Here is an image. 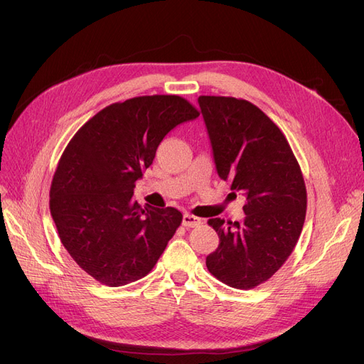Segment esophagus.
I'll return each mask as SVG.
<instances>
[{
  "instance_id": "esophagus-1",
  "label": "esophagus",
  "mask_w": 364,
  "mask_h": 364,
  "mask_svg": "<svg viewBox=\"0 0 364 364\" xmlns=\"http://www.w3.org/2000/svg\"><path fill=\"white\" fill-rule=\"evenodd\" d=\"M202 223V220L199 217H196L193 214H183V218H182V225L186 226V228H196L199 226Z\"/></svg>"
}]
</instances>
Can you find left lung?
<instances>
[{"label": "left lung", "mask_w": 364, "mask_h": 364, "mask_svg": "<svg viewBox=\"0 0 364 364\" xmlns=\"http://www.w3.org/2000/svg\"><path fill=\"white\" fill-rule=\"evenodd\" d=\"M217 173L246 197L243 222L209 218L220 243L206 257L209 273L229 287L255 289L277 273L299 240L306 188L281 129L243 98L200 95Z\"/></svg>", "instance_id": "1"}]
</instances>
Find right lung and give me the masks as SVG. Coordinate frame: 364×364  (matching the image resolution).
<instances>
[{
	"label": "right lung",
	"mask_w": 364,
	"mask_h": 364,
	"mask_svg": "<svg viewBox=\"0 0 364 364\" xmlns=\"http://www.w3.org/2000/svg\"><path fill=\"white\" fill-rule=\"evenodd\" d=\"M199 111L179 95H142L112 103L75 132L50 190V213L63 247L100 284L121 287L155 267L182 213L142 208L135 182L164 136Z\"/></svg>",
	"instance_id": "obj_1"
}]
</instances>
